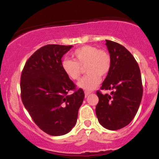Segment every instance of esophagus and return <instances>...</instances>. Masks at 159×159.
<instances>
[{
	"mask_svg": "<svg viewBox=\"0 0 159 159\" xmlns=\"http://www.w3.org/2000/svg\"><path fill=\"white\" fill-rule=\"evenodd\" d=\"M90 94V92H88V91H85V92H84V95H85L86 98H87V96H88Z\"/></svg>",
	"mask_w": 159,
	"mask_h": 159,
	"instance_id": "1",
	"label": "esophagus"
}]
</instances>
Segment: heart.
<instances>
[{"label":"heart","instance_id":"heart-1","mask_svg":"<svg viewBox=\"0 0 159 159\" xmlns=\"http://www.w3.org/2000/svg\"><path fill=\"white\" fill-rule=\"evenodd\" d=\"M74 61L65 59L61 67L64 73L70 79L78 80L81 74V68H84L87 75L78 82L79 88L90 91L99 84L101 76H105L111 69L110 54L105 50H100L91 45H84L76 49L72 54Z\"/></svg>","mask_w":159,"mask_h":159}]
</instances>
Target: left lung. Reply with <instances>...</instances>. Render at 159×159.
Wrapping results in <instances>:
<instances>
[{
    "mask_svg": "<svg viewBox=\"0 0 159 159\" xmlns=\"http://www.w3.org/2000/svg\"><path fill=\"white\" fill-rule=\"evenodd\" d=\"M111 59V69L101 90H112L110 95L97 91L96 114L99 123L109 130L126 126L134 119L143 96L139 66L125 47L106 40Z\"/></svg>",
    "mask_w": 159,
    "mask_h": 159,
    "instance_id": "obj_1",
    "label": "left lung"
}]
</instances>
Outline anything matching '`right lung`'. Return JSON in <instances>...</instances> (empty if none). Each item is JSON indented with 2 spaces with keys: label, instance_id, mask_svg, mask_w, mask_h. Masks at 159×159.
<instances>
[{
  "label": "right lung",
  "instance_id": "add662e5",
  "mask_svg": "<svg viewBox=\"0 0 159 159\" xmlns=\"http://www.w3.org/2000/svg\"><path fill=\"white\" fill-rule=\"evenodd\" d=\"M72 45H47L27 60L21 76V97L33 120L52 136L67 134L76 124L84 93L76 90L61 67ZM74 90L72 94L69 91Z\"/></svg>",
  "mask_w": 159,
  "mask_h": 159
}]
</instances>
